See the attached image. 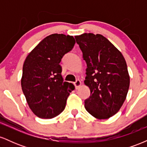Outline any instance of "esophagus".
<instances>
[{"label": "esophagus", "mask_w": 147, "mask_h": 147, "mask_svg": "<svg viewBox=\"0 0 147 147\" xmlns=\"http://www.w3.org/2000/svg\"><path fill=\"white\" fill-rule=\"evenodd\" d=\"M74 84H75V88L77 89V88H78L81 86V84H82V82H80V80H79V79H77V80L76 81V82H75Z\"/></svg>", "instance_id": "esophagus-1"}]
</instances>
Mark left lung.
Segmentation results:
<instances>
[{
  "mask_svg": "<svg viewBox=\"0 0 147 147\" xmlns=\"http://www.w3.org/2000/svg\"><path fill=\"white\" fill-rule=\"evenodd\" d=\"M87 64L84 84L90 95L85 109L99 119L116 114L125 101L130 85L122 54L102 34L84 33L75 36Z\"/></svg>",
  "mask_w": 147,
  "mask_h": 147,
  "instance_id": "obj_1",
  "label": "left lung"
}]
</instances>
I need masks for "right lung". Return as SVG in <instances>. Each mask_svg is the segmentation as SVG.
<instances>
[{"label": "right lung", "instance_id": "obj_1", "mask_svg": "<svg viewBox=\"0 0 147 147\" xmlns=\"http://www.w3.org/2000/svg\"><path fill=\"white\" fill-rule=\"evenodd\" d=\"M75 44L72 36L53 34L42 40L25 59L22 90L30 109L37 117L51 119L65 109L75 86L63 82L59 63Z\"/></svg>", "mask_w": 147, "mask_h": 147}]
</instances>
